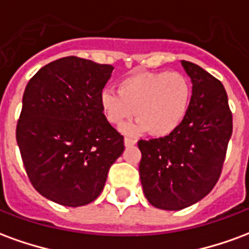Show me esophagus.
Masks as SVG:
<instances>
[{
	"label": "esophagus",
	"mask_w": 249,
	"mask_h": 249,
	"mask_svg": "<svg viewBox=\"0 0 249 249\" xmlns=\"http://www.w3.org/2000/svg\"><path fill=\"white\" fill-rule=\"evenodd\" d=\"M124 144H125V146H132V145H135V144H136V140L130 139V137H125Z\"/></svg>",
	"instance_id": "obj_1"
}]
</instances>
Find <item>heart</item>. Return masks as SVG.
I'll return each instance as SVG.
<instances>
[{"mask_svg":"<svg viewBox=\"0 0 249 249\" xmlns=\"http://www.w3.org/2000/svg\"><path fill=\"white\" fill-rule=\"evenodd\" d=\"M191 93L188 78L178 71H139L120 81L119 92L103 90L100 105L109 124L120 126L136 112L139 120L125 128L128 133L164 137L184 121Z\"/></svg>","mask_w":249,"mask_h":249,"instance_id":"heart-1","label":"heart"}]
</instances>
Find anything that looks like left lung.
Returning a JSON list of instances; mask_svg holds the SVG:
<instances>
[{"mask_svg": "<svg viewBox=\"0 0 249 249\" xmlns=\"http://www.w3.org/2000/svg\"><path fill=\"white\" fill-rule=\"evenodd\" d=\"M192 81L185 119L171 135L139 141L141 184L156 208L178 211L197 203L219 181L232 135L223 84L193 62L181 61Z\"/></svg>", "mask_w": 249, "mask_h": 249, "instance_id": "1", "label": "left lung"}]
</instances>
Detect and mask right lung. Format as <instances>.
<instances>
[{"label":"right lung","instance_id":"1","mask_svg":"<svg viewBox=\"0 0 249 249\" xmlns=\"http://www.w3.org/2000/svg\"><path fill=\"white\" fill-rule=\"evenodd\" d=\"M113 66L62 57L28 82L16 139L37 192L66 207L92 203L124 152V136L109 124L100 94Z\"/></svg>","mask_w":249,"mask_h":249}]
</instances>
